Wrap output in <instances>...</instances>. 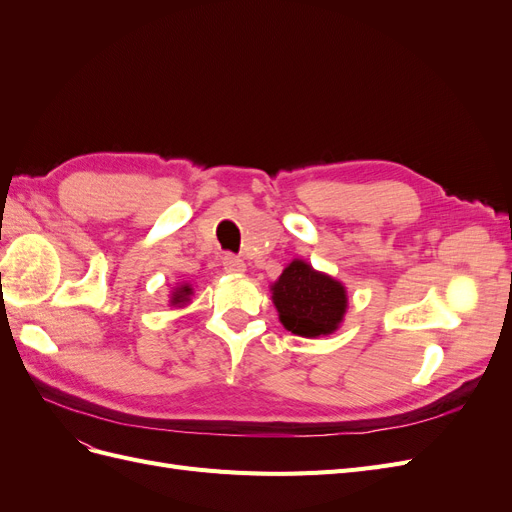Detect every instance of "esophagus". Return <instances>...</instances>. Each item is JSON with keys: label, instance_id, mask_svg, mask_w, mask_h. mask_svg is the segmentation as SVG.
<instances>
[{"label": "esophagus", "instance_id": "34e87169", "mask_svg": "<svg viewBox=\"0 0 512 512\" xmlns=\"http://www.w3.org/2000/svg\"><path fill=\"white\" fill-rule=\"evenodd\" d=\"M222 267H224V271H226V273L239 275V273H243V271H245V262H243L241 258H237V256L226 254V256L222 258Z\"/></svg>", "mask_w": 512, "mask_h": 512}]
</instances>
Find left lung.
Segmentation results:
<instances>
[{"label":"left lung","instance_id":"left-lung-1","mask_svg":"<svg viewBox=\"0 0 512 512\" xmlns=\"http://www.w3.org/2000/svg\"><path fill=\"white\" fill-rule=\"evenodd\" d=\"M271 292L284 329L301 337L335 333L348 307L344 284L299 258L277 277Z\"/></svg>","mask_w":512,"mask_h":512}]
</instances>
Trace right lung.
Wrapping results in <instances>:
<instances>
[{"label":"right lung","mask_w":512,"mask_h":512,"mask_svg":"<svg viewBox=\"0 0 512 512\" xmlns=\"http://www.w3.org/2000/svg\"><path fill=\"white\" fill-rule=\"evenodd\" d=\"M190 294H192V288H190L188 284L177 286V288L173 290V297H170V305L181 307L185 301H190Z\"/></svg>","instance_id":"1"}]
</instances>
